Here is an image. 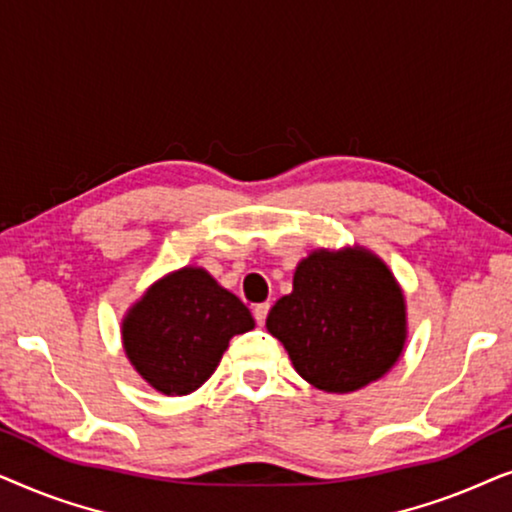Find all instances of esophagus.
I'll list each match as a JSON object with an SVG mask.
<instances>
[{
    "label": "esophagus",
    "mask_w": 512,
    "mask_h": 512,
    "mask_svg": "<svg viewBox=\"0 0 512 512\" xmlns=\"http://www.w3.org/2000/svg\"><path fill=\"white\" fill-rule=\"evenodd\" d=\"M268 312H270V305L268 303H261V305L254 307V319H256L258 326L265 324V319H268Z\"/></svg>",
    "instance_id": "34e87169"
}]
</instances>
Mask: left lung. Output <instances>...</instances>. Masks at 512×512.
<instances>
[{"label":"left lung","mask_w":512,"mask_h":512,"mask_svg":"<svg viewBox=\"0 0 512 512\" xmlns=\"http://www.w3.org/2000/svg\"><path fill=\"white\" fill-rule=\"evenodd\" d=\"M293 368L321 391L349 394L387 375L408 338L396 277L363 247L317 249L298 263L293 291L265 319Z\"/></svg>","instance_id":"1"}]
</instances>
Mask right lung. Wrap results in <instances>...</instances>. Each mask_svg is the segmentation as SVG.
Listing matches in <instances>:
<instances>
[{"mask_svg": "<svg viewBox=\"0 0 512 512\" xmlns=\"http://www.w3.org/2000/svg\"><path fill=\"white\" fill-rule=\"evenodd\" d=\"M254 326L235 293L207 270L186 265L146 289L121 333L130 363L153 389L186 396L212 377L230 338Z\"/></svg>", "mask_w": 512, "mask_h": 512, "instance_id": "obj_1", "label": "right lung"}]
</instances>
